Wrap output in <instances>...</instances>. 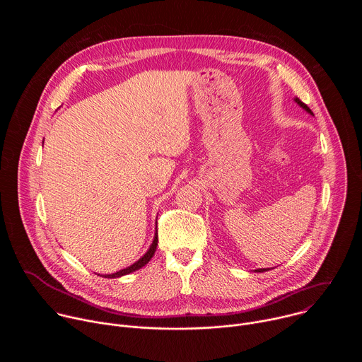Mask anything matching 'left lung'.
I'll return each mask as SVG.
<instances>
[{
	"mask_svg": "<svg viewBox=\"0 0 362 362\" xmlns=\"http://www.w3.org/2000/svg\"><path fill=\"white\" fill-rule=\"evenodd\" d=\"M293 100H295L296 105H298L299 107H302V109H303L306 113H309V115H311V116H314V113L311 112V109H309V107L305 105V103H302V101H300L298 97H295ZM267 271H269V268H264V269H262V268H261V269H255V272H267Z\"/></svg>",
	"mask_w": 362,
	"mask_h": 362,
	"instance_id": "obj_1",
	"label": "left lung"
}]
</instances>
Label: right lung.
I'll return each instance as SVG.
<instances>
[{
  "mask_svg": "<svg viewBox=\"0 0 362 362\" xmlns=\"http://www.w3.org/2000/svg\"><path fill=\"white\" fill-rule=\"evenodd\" d=\"M42 143H44V141H42ZM156 247H158V223H156V232H154V238H153V242H151L150 247L147 249V252L140 257L139 261H136V262L132 264L130 267H127V268H124V269H120V271H117V272H115V274H106V275L97 274V275H100V276H103V278H120V276L129 275V274H132V272H134V271L143 268L146 264H148V261L153 257L154 252H156Z\"/></svg>",
  "mask_w": 362,
  "mask_h": 362,
  "instance_id": "obj_1",
  "label": "right lung"
}]
</instances>
